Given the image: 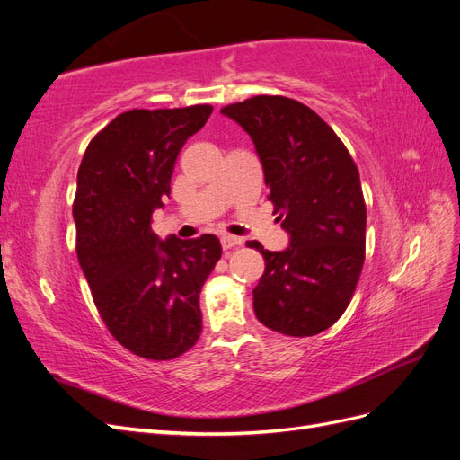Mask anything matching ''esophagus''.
<instances>
[{"instance_id": "esophagus-1", "label": "esophagus", "mask_w": 460, "mask_h": 460, "mask_svg": "<svg viewBox=\"0 0 460 460\" xmlns=\"http://www.w3.org/2000/svg\"><path fill=\"white\" fill-rule=\"evenodd\" d=\"M220 243H222V249H225V252L228 253V252H232V249L242 245V240L235 238V235L225 234V235H222V238H220Z\"/></svg>"}]
</instances>
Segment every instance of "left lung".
<instances>
[{
	"mask_svg": "<svg viewBox=\"0 0 460 460\" xmlns=\"http://www.w3.org/2000/svg\"><path fill=\"white\" fill-rule=\"evenodd\" d=\"M220 113L252 136L289 234L284 252L249 242L264 257L255 314L286 336H314L343 314L363 270L367 205L357 164L336 132L289 97L255 95Z\"/></svg>",
	"mask_w": 460,
	"mask_h": 460,
	"instance_id": "1",
	"label": "left lung"
}]
</instances>
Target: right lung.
<instances>
[{"label":"right lung","instance_id":"add662e5","mask_svg":"<svg viewBox=\"0 0 460 460\" xmlns=\"http://www.w3.org/2000/svg\"><path fill=\"white\" fill-rule=\"evenodd\" d=\"M211 113V105L127 111L93 136L80 163V269L105 326L137 357L171 360L201 336L199 294L220 242L213 234L161 240L151 215L171 193L180 149Z\"/></svg>","mask_w":460,"mask_h":460}]
</instances>
